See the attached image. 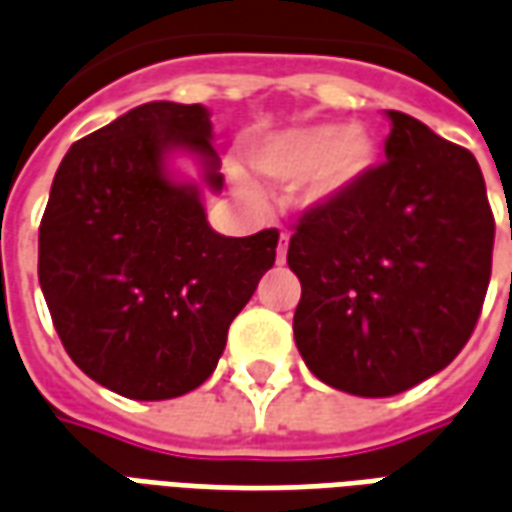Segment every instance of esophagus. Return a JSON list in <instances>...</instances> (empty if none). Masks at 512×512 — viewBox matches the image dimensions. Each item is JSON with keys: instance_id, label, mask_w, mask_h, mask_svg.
Masks as SVG:
<instances>
[{"instance_id": "1", "label": "esophagus", "mask_w": 512, "mask_h": 512, "mask_svg": "<svg viewBox=\"0 0 512 512\" xmlns=\"http://www.w3.org/2000/svg\"><path fill=\"white\" fill-rule=\"evenodd\" d=\"M288 241H290L288 233L279 235V246H277V263H279V266H282V263L288 260Z\"/></svg>"}]
</instances>
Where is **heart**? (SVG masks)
I'll return each instance as SVG.
<instances>
[{"mask_svg": "<svg viewBox=\"0 0 512 512\" xmlns=\"http://www.w3.org/2000/svg\"><path fill=\"white\" fill-rule=\"evenodd\" d=\"M376 158V142L365 131H345L334 123L290 128L252 150L255 169L274 183H299L312 174L307 200L315 205L354 189L376 167Z\"/></svg>", "mask_w": 512, "mask_h": 512, "instance_id": "b5f03b06", "label": "heart"}]
</instances>
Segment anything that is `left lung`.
Here are the masks:
<instances>
[{
    "label": "left lung",
    "mask_w": 512,
    "mask_h": 512,
    "mask_svg": "<svg viewBox=\"0 0 512 512\" xmlns=\"http://www.w3.org/2000/svg\"><path fill=\"white\" fill-rule=\"evenodd\" d=\"M386 117L384 164L301 213L288 246L301 359L359 397L400 395L461 354L494 252L477 158L411 115Z\"/></svg>",
    "instance_id": "8db88e82"
}]
</instances>
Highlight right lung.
<instances>
[{
    "mask_svg": "<svg viewBox=\"0 0 512 512\" xmlns=\"http://www.w3.org/2000/svg\"><path fill=\"white\" fill-rule=\"evenodd\" d=\"M211 112L153 101L65 153L40 222L38 277L82 373L131 400H169L216 370L227 329L274 266L277 230L227 238L202 191L169 175L175 150L222 191Z\"/></svg>",
    "mask_w": 512,
    "mask_h": 512,
    "instance_id": "1",
    "label": "right lung"
}]
</instances>
